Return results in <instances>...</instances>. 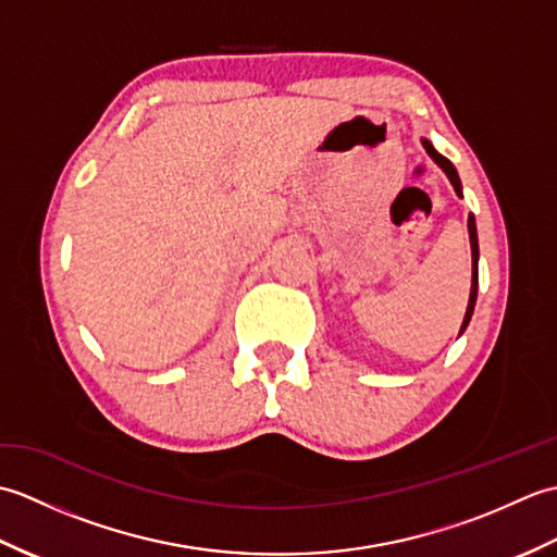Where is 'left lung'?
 Returning a JSON list of instances; mask_svg holds the SVG:
<instances>
[{"label": "left lung", "instance_id": "obj_1", "mask_svg": "<svg viewBox=\"0 0 557 557\" xmlns=\"http://www.w3.org/2000/svg\"><path fill=\"white\" fill-rule=\"evenodd\" d=\"M423 144V148H425V152H429V156L433 158V162L437 164V168H441L445 174H447V180H449V184L455 186V191H457V196H461V182H459V174H457V170H455V164L449 162L447 158H443L441 152H437L433 146H431V140H421ZM469 242H471V294H469V306H467V313H465V321H461V330H459V335L465 333L467 330V325H469V321H471V313H474V306H476V292H479V236H476V222H474V215H469Z\"/></svg>", "mask_w": 557, "mask_h": 557}]
</instances>
